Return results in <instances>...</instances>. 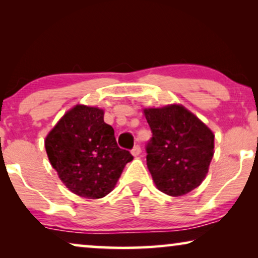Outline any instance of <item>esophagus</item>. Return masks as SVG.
Returning a JSON list of instances; mask_svg holds the SVG:
<instances>
[{
	"instance_id": "obj_1",
	"label": "esophagus",
	"mask_w": 258,
	"mask_h": 258,
	"mask_svg": "<svg viewBox=\"0 0 258 258\" xmlns=\"http://www.w3.org/2000/svg\"><path fill=\"white\" fill-rule=\"evenodd\" d=\"M132 154L134 155V156H139V155L141 154V147L139 146V144L134 146V148L132 149Z\"/></svg>"
}]
</instances>
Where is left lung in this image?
<instances>
[{
	"mask_svg": "<svg viewBox=\"0 0 258 258\" xmlns=\"http://www.w3.org/2000/svg\"><path fill=\"white\" fill-rule=\"evenodd\" d=\"M153 136L147 165L155 184L170 196L185 195L208 174L214 156V134L182 105L144 109Z\"/></svg>",
	"mask_w": 258,
	"mask_h": 258,
	"instance_id": "8db88e82",
	"label": "left lung"
}]
</instances>
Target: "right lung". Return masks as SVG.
Segmentation results:
<instances>
[{
  "mask_svg": "<svg viewBox=\"0 0 258 258\" xmlns=\"http://www.w3.org/2000/svg\"><path fill=\"white\" fill-rule=\"evenodd\" d=\"M103 115L102 109L76 105L44 142L49 161L67 188L91 200L108 195L134 158L117 146L114 129Z\"/></svg>",
  "mask_w": 258,
  "mask_h": 258,
  "instance_id": "1",
  "label": "right lung"
}]
</instances>
